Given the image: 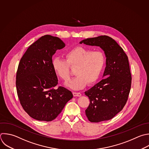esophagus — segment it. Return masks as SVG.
Instances as JSON below:
<instances>
[{
	"mask_svg": "<svg viewBox=\"0 0 149 149\" xmlns=\"http://www.w3.org/2000/svg\"><path fill=\"white\" fill-rule=\"evenodd\" d=\"M73 94L74 97H80L81 95V94L80 93H76V92H73Z\"/></svg>",
	"mask_w": 149,
	"mask_h": 149,
	"instance_id": "1",
	"label": "esophagus"
}]
</instances>
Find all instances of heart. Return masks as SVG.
Instances as JSON below:
<instances>
[{"instance_id":"b5f03b06","label":"heart","mask_w":149,"mask_h":149,"mask_svg":"<svg viewBox=\"0 0 149 149\" xmlns=\"http://www.w3.org/2000/svg\"><path fill=\"white\" fill-rule=\"evenodd\" d=\"M65 59L55 58L52 60V69L55 74L65 81L70 79V68H74L76 76L66 83V86L80 90L86 84H92L100 77L105 65V56L100 51H93L83 47H77L68 51Z\"/></svg>"}]
</instances>
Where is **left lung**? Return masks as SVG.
Masks as SVG:
<instances>
[{
    "instance_id": "left-lung-1",
    "label": "left lung",
    "mask_w": 149,
    "mask_h": 149,
    "mask_svg": "<svg viewBox=\"0 0 149 149\" xmlns=\"http://www.w3.org/2000/svg\"><path fill=\"white\" fill-rule=\"evenodd\" d=\"M80 44L100 47L107 58L104 79L84 93L90 100L86 115L91 122L109 120L123 109L130 93L128 58L118 43L107 36L87 38Z\"/></svg>"
}]
</instances>
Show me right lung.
I'll return each instance as SVG.
<instances>
[{
	"instance_id": "obj_1",
	"label": "right lung",
	"mask_w": 149,
	"mask_h": 149,
	"mask_svg": "<svg viewBox=\"0 0 149 149\" xmlns=\"http://www.w3.org/2000/svg\"><path fill=\"white\" fill-rule=\"evenodd\" d=\"M65 47L58 37L45 35L31 44L20 59L16 73L17 95L24 110L33 118L52 121L73 98L72 93L58 84L52 56Z\"/></svg>"
}]
</instances>
